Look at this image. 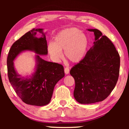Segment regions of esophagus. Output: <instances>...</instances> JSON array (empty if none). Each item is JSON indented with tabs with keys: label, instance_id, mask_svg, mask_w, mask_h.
<instances>
[{
	"label": "esophagus",
	"instance_id": "34e87169",
	"mask_svg": "<svg viewBox=\"0 0 129 129\" xmlns=\"http://www.w3.org/2000/svg\"><path fill=\"white\" fill-rule=\"evenodd\" d=\"M64 72H65V73L66 74H69V69L67 67L65 68Z\"/></svg>",
	"mask_w": 129,
	"mask_h": 129
}]
</instances>
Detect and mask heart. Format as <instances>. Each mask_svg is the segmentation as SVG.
Returning <instances> with one entry per match:
<instances>
[{"label":"heart","instance_id":"heart-1","mask_svg":"<svg viewBox=\"0 0 129 129\" xmlns=\"http://www.w3.org/2000/svg\"><path fill=\"white\" fill-rule=\"evenodd\" d=\"M89 39L81 30L72 28L62 30L54 38V43H50L48 50L54 59L61 57L64 50L66 58L70 61L80 62L85 56L89 47Z\"/></svg>","mask_w":129,"mask_h":129}]
</instances>
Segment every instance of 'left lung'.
Here are the masks:
<instances>
[{"instance_id": "left-lung-1", "label": "left lung", "mask_w": 129, "mask_h": 129, "mask_svg": "<svg viewBox=\"0 0 129 129\" xmlns=\"http://www.w3.org/2000/svg\"><path fill=\"white\" fill-rule=\"evenodd\" d=\"M88 30L94 33V45L70 72L75 83L74 96L84 104L102 101L110 94L118 80L120 65L111 41L98 29Z\"/></svg>"}]
</instances>
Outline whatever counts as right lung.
<instances>
[{"mask_svg":"<svg viewBox=\"0 0 129 129\" xmlns=\"http://www.w3.org/2000/svg\"><path fill=\"white\" fill-rule=\"evenodd\" d=\"M39 31L43 37H35ZM31 50L36 56L37 67L31 78H21L14 69L13 61L21 51ZM48 54V45L43 29H33L13 43L7 57L8 76L16 94L24 103L44 106L50 103L55 85L65 75L64 67L58 63L45 61L39 55Z\"/></svg>","mask_w":129,"mask_h":129,"instance_id":"obj_1","label":"right lung"}]
</instances>
